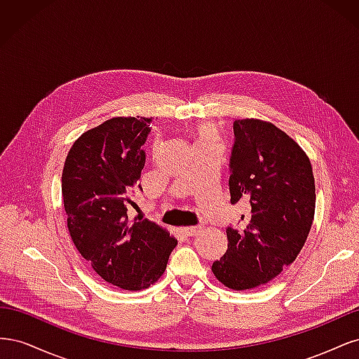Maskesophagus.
Wrapping results in <instances>:
<instances>
[{
  "label": "esophagus",
  "instance_id": "esophagus-1",
  "mask_svg": "<svg viewBox=\"0 0 359 359\" xmlns=\"http://www.w3.org/2000/svg\"><path fill=\"white\" fill-rule=\"evenodd\" d=\"M202 231V226H187V227H182V232L186 233L187 236H193L196 235L198 232Z\"/></svg>",
  "mask_w": 359,
  "mask_h": 359
}]
</instances>
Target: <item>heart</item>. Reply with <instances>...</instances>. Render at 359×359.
Returning <instances> with one entry per match:
<instances>
[{"mask_svg": "<svg viewBox=\"0 0 359 359\" xmlns=\"http://www.w3.org/2000/svg\"><path fill=\"white\" fill-rule=\"evenodd\" d=\"M194 135H196V140H198L196 144L210 142V140H219V133H217V128L210 123L199 124L196 128H194Z\"/></svg>", "mask_w": 359, "mask_h": 359, "instance_id": "heart-1", "label": "heart"}]
</instances>
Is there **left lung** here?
<instances>
[{
  "mask_svg": "<svg viewBox=\"0 0 359 359\" xmlns=\"http://www.w3.org/2000/svg\"><path fill=\"white\" fill-rule=\"evenodd\" d=\"M233 133L231 203L248 201L252 211L243 229L226 227L227 250L211 269L226 287L245 290L297 259L311 229L316 187L310 158L283 130L245 118L233 123Z\"/></svg>",
  "mask_w": 359,
  "mask_h": 359,
  "instance_id": "1",
  "label": "left lung"
}]
</instances>
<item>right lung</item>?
<instances>
[{"instance_id": "1", "label": "right lung", "mask_w": 359, "mask_h": 359, "mask_svg": "<svg viewBox=\"0 0 359 359\" xmlns=\"http://www.w3.org/2000/svg\"><path fill=\"white\" fill-rule=\"evenodd\" d=\"M149 121L115 116L82 133L61 177L73 244L104 281L126 290L154 285L178 243L154 222L127 217L128 203H135L130 191L145 165Z\"/></svg>"}]
</instances>
